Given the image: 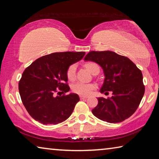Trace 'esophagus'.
Returning <instances> with one entry per match:
<instances>
[{
    "label": "esophagus",
    "mask_w": 159,
    "mask_h": 159,
    "mask_svg": "<svg viewBox=\"0 0 159 159\" xmlns=\"http://www.w3.org/2000/svg\"><path fill=\"white\" fill-rule=\"evenodd\" d=\"M87 98H88V97H86V96L80 95V99H87Z\"/></svg>",
    "instance_id": "34e87169"
}]
</instances>
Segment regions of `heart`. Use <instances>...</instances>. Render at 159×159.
<instances>
[{
  "label": "heart",
  "instance_id": "obj_1",
  "mask_svg": "<svg viewBox=\"0 0 159 159\" xmlns=\"http://www.w3.org/2000/svg\"><path fill=\"white\" fill-rule=\"evenodd\" d=\"M85 67L90 73L93 74L96 69H99L98 64L93 62H89L85 64ZM76 64H72L70 65L66 70V77L69 80H75L76 79ZM97 88V85L95 83H85L82 82H76L74 83L71 86L72 91L74 93H76L80 95H88Z\"/></svg>",
  "mask_w": 159,
  "mask_h": 159
}]
</instances>
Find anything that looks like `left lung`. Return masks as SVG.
Listing matches in <instances>:
<instances>
[{
  "instance_id": "obj_1",
  "label": "left lung",
  "mask_w": 159,
  "mask_h": 159,
  "mask_svg": "<svg viewBox=\"0 0 159 159\" xmlns=\"http://www.w3.org/2000/svg\"><path fill=\"white\" fill-rule=\"evenodd\" d=\"M98 64L104 71V81L100 92L112 97L98 98L92 110L99 119L111 123L122 122L133 115L140 104L145 88L140 69L130 59L112 51H91L84 58Z\"/></svg>"
}]
</instances>
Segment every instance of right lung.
<instances>
[{
	"mask_svg": "<svg viewBox=\"0 0 159 159\" xmlns=\"http://www.w3.org/2000/svg\"><path fill=\"white\" fill-rule=\"evenodd\" d=\"M85 55V52L52 53L37 59L25 69L19 82V92L34 119L44 125H56L71 116L80 99L77 94L65 95L70 90L66 70ZM61 92L62 96H55Z\"/></svg>",
	"mask_w": 159,
	"mask_h": 159,
	"instance_id": "right-lung-1",
	"label": "right lung"
}]
</instances>
